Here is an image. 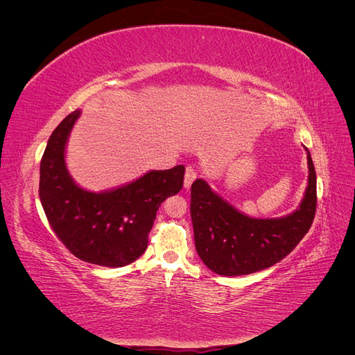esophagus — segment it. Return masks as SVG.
<instances>
[{
    "instance_id": "34e87169",
    "label": "esophagus",
    "mask_w": 355,
    "mask_h": 355,
    "mask_svg": "<svg viewBox=\"0 0 355 355\" xmlns=\"http://www.w3.org/2000/svg\"><path fill=\"white\" fill-rule=\"evenodd\" d=\"M197 176H198L197 168L194 166H188L187 167V173H185V180H184L185 188H189L192 185V182L197 179Z\"/></svg>"
}]
</instances>
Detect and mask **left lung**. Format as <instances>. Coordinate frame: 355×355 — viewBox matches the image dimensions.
Masks as SVG:
<instances>
[{
  "instance_id": "8db88e82",
  "label": "left lung",
  "mask_w": 355,
  "mask_h": 355,
  "mask_svg": "<svg viewBox=\"0 0 355 355\" xmlns=\"http://www.w3.org/2000/svg\"><path fill=\"white\" fill-rule=\"evenodd\" d=\"M308 168L300 207L280 219L245 216L197 179L191 187V219L204 265L219 275H245L275 265L292 252L315 218L317 176L309 153Z\"/></svg>"
}]
</instances>
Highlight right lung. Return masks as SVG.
<instances>
[{"label": "right lung", "instance_id": "1", "mask_svg": "<svg viewBox=\"0 0 355 355\" xmlns=\"http://www.w3.org/2000/svg\"><path fill=\"white\" fill-rule=\"evenodd\" d=\"M80 111L51 133L40 164V200L51 230L81 261L118 268L135 262L148 247L157 210L184 187V166L153 170L114 191H84L65 166V145Z\"/></svg>", "mask_w": 355, "mask_h": 355}]
</instances>
